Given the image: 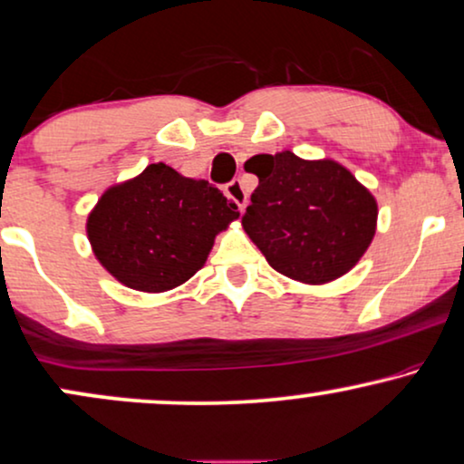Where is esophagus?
<instances>
[{"instance_id": "obj_1", "label": "esophagus", "mask_w": 464, "mask_h": 464, "mask_svg": "<svg viewBox=\"0 0 464 464\" xmlns=\"http://www.w3.org/2000/svg\"><path fill=\"white\" fill-rule=\"evenodd\" d=\"M227 195H228V198H233V203H236L237 208H246V203H248V192H246L244 184L239 179L228 181Z\"/></svg>"}]
</instances>
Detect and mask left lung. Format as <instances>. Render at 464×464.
Returning <instances> with one entry per match:
<instances>
[{"label": "left lung", "mask_w": 464, "mask_h": 464, "mask_svg": "<svg viewBox=\"0 0 464 464\" xmlns=\"http://www.w3.org/2000/svg\"><path fill=\"white\" fill-rule=\"evenodd\" d=\"M246 164L259 186L242 225L276 272L324 285L362 259L377 228V201L343 164L302 160L293 151Z\"/></svg>", "instance_id": "obj_1"}]
</instances>
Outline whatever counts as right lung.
<instances>
[{"label":"right lung","instance_id":"add662e5","mask_svg":"<svg viewBox=\"0 0 464 464\" xmlns=\"http://www.w3.org/2000/svg\"><path fill=\"white\" fill-rule=\"evenodd\" d=\"M237 216V205L212 184L158 162L104 192L87 218V237L121 285L162 293L203 267L214 237Z\"/></svg>","mask_w":464,"mask_h":464}]
</instances>
